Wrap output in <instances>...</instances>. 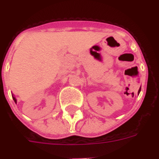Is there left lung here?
<instances>
[{"label": "left lung", "mask_w": 159, "mask_h": 159, "mask_svg": "<svg viewBox=\"0 0 159 159\" xmlns=\"http://www.w3.org/2000/svg\"><path fill=\"white\" fill-rule=\"evenodd\" d=\"M139 91H140V90H139Z\"/></svg>", "instance_id": "obj_1"}]
</instances>
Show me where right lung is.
<instances>
[{"label": "right lung", "instance_id": "1", "mask_svg": "<svg viewBox=\"0 0 159 159\" xmlns=\"http://www.w3.org/2000/svg\"><path fill=\"white\" fill-rule=\"evenodd\" d=\"M13 100H15V102H16V99H15V98L14 97V96H13Z\"/></svg>", "mask_w": 159, "mask_h": 159}]
</instances>
